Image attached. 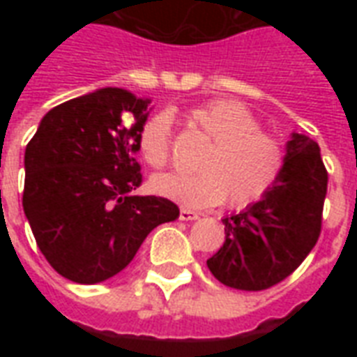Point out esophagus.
<instances>
[{"mask_svg": "<svg viewBox=\"0 0 357 357\" xmlns=\"http://www.w3.org/2000/svg\"><path fill=\"white\" fill-rule=\"evenodd\" d=\"M197 218H199V214L193 212V210H189V208L179 210V220H183V222H193V220H197Z\"/></svg>", "mask_w": 357, "mask_h": 357, "instance_id": "esophagus-1", "label": "esophagus"}]
</instances>
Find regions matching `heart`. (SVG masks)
<instances>
[{
  "label": "heart",
  "instance_id": "1",
  "mask_svg": "<svg viewBox=\"0 0 357 357\" xmlns=\"http://www.w3.org/2000/svg\"><path fill=\"white\" fill-rule=\"evenodd\" d=\"M187 122L210 139L197 160L195 174H158L153 193L185 208H208L227 202L245 208L273 189L283 176L287 151L283 141L260 130V120L237 101H210L187 112ZM139 153L153 168L170 158V120L156 114L139 133Z\"/></svg>",
  "mask_w": 357,
  "mask_h": 357
}]
</instances>
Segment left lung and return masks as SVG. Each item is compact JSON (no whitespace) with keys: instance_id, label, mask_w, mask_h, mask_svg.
<instances>
[{"instance_id":"obj_1","label":"left lung","mask_w":357,"mask_h":357,"mask_svg":"<svg viewBox=\"0 0 357 357\" xmlns=\"http://www.w3.org/2000/svg\"><path fill=\"white\" fill-rule=\"evenodd\" d=\"M327 170L319 145L304 133L287 141V164L273 189L247 208L224 218V247L206 260L220 283L264 291L304 262L321 233Z\"/></svg>"}]
</instances>
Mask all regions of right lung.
Instances as JSON below:
<instances>
[{
    "label": "right lung",
    "mask_w": 357,
    "mask_h": 357,
    "mask_svg": "<svg viewBox=\"0 0 357 357\" xmlns=\"http://www.w3.org/2000/svg\"><path fill=\"white\" fill-rule=\"evenodd\" d=\"M149 102L97 89L51 109L26 145L22 208L45 260L74 283L120 273L156 225L179 216L164 197L132 195Z\"/></svg>",
    "instance_id": "1"
}]
</instances>
